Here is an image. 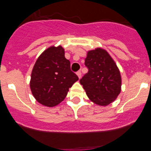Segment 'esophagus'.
Masks as SVG:
<instances>
[{
  "label": "esophagus",
  "instance_id": "esophagus-1",
  "mask_svg": "<svg viewBox=\"0 0 151 151\" xmlns=\"http://www.w3.org/2000/svg\"><path fill=\"white\" fill-rule=\"evenodd\" d=\"M76 74L77 76H78V78H81V76H82V72H81V70H78V71L76 73Z\"/></svg>",
  "mask_w": 151,
  "mask_h": 151
}]
</instances>
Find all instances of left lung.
I'll use <instances>...</instances> for the list:
<instances>
[{
	"label": "left lung",
	"mask_w": 151,
	"mask_h": 151,
	"mask_svg": "<svg viewBox=\"0 0 151 151\" xmlns=\"http://www.w3.org/2000/svg\"><path fill=\"white\" fill-rule=\"evenodd\" d=\"M85 65L88 71L80 79L86 94L100 106L116 100L121 91V76L118 67L107 52L101 48L88 52Z\"/></svg>",
	"instance_id": "obj_1"
}]
</instances>
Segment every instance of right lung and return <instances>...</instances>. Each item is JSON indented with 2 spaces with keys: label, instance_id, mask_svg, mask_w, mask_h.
<instances>
[{
  "label": "right lung",
  "instance_id": "right-lung-1",
  "mask_svg": "<svg viewBox=\"0 0 151 151\" xmlns=\"http://www.w3.org/2000/svg\"><path fill=\"white\" fill-rule=\"evenodd\" d=\"M78 77L71 71L70 62L61 46L50 47L40 55L31 76L30 88L36 101L54 106L66 97L69 88Z\"/></svg>",
  "mask_w": 151,
  "mask_h": 151
}]
</instances>
